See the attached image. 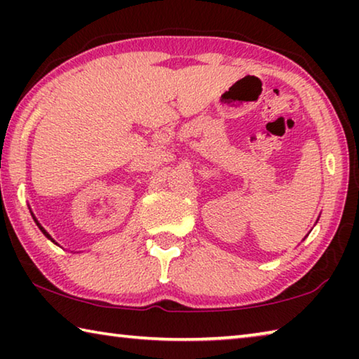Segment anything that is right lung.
Segmentation results:
<instances>
[{"label":"right lung","mask_w":359,"mask_h":359,"mask_svg":"<svg viewBox=\"0 0 359 359\" xmlns=\"http://www.w3.org/2000/svg\"><path fill=\"white\" fill-rule=\"evenodd\" d=\"M34 222H36V224H38V226H39V229H41V231H42V233H44V236H46V238H48V239H50V241H52V242H55V241H53V239H52V238H50V236H48V233H47V231H46V229H44V228H42V226H41V224H39V223H38V220H36V218H34Z\"/></svg>","instance_id":"obj_1"}]
</instances>
